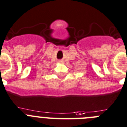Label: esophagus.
I'll use <instances>...</instances> for the list:
<instances>
[{
  "label": "esophagus",
  "instance_id": "34e87169",
  "mask_svg": "<svg viewBox=\"0 0 127 127\" xmlns=\"http://www.w3.org/2000/svg\"><path fill=\"white\" fill-rule=\"evenodd\" d=\"M59 63H63V61H59Z\"/></svg>",
  "mask_w": 127,
  "mask_h": 127
}]
</instances>
